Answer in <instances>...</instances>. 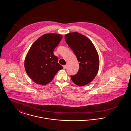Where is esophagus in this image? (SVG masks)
<instances>
[{"instance_id":"1","label":"esophagus","mask_w":131,"mask_h":131,"mask_svg":"<svg viewBox=\"0 0 131 131\" xmlns=\"http://www.w3.org/2000/svg\"><path fill=\"white\" fill-rule=\"evenodd\" d=\"M66 66H67L66 65H63V69H66Z\"/></svg>"}]
</instances>
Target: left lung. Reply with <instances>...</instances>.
Returning a JSON list of instances; mask_svg holds the SVG:
<instances>
[{"mask_svg":"<svg viewBox=\"0 0 131 131\" xmlns=\"http://www.w3.org/2000/svg\"><path fill=\"white\" fill-rule=\"evenodd\" d=\"M65 39L79 62L78 72L71 75V79L78 86L86 85L98 73L100 65L98 52L90 40L78 32L66 34Z\"/></svg>","mask_w":131,"mask_h":131,"instance_id":"1","label":"left lung"}]
</instances>
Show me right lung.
Returning <instances> with one entry per match:
<instances>
[{
  "mask_svg": "<svg viewBox=\"0 0 131 131\" xmlns=\"http://www.w3.org/2000/svg\"><path fill=\"white\" fill-rule=\"evenodd\" d=\"M63 36L56 33H47L36 40L31 46L25 60V71L31 80L40 85L52 80L63 67L58 62L53 50Z\"/></svg>",
  "mask_w": 131,
  "mask_h": 131,
  "instance_id": "obj_1",
  "label": "right lung"
}]
</instances>
